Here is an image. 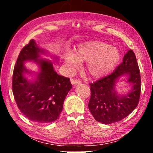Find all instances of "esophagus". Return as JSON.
<instances>
[{
  "label": "esophagus",
  "instance_id": "esophagus-1",
  "mask_svg": "<svg viewBox=\"0 0 153 153\" xmlns=\"http://www.w3.org/2000/svg\"><path fill=\"white\" fill-rule=\"evenodd\" d=\"M71 82L73 84L76 85V84H80V83H81V81H80L79 79H71Z\"/></svg>",
  "mask_w": 153,
  "mask_h": 153
}]
</instances>
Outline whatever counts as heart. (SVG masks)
I'll list each match as a JSON object with an SVG mask.
<instances>
[{
	"mask_svg": "<svg viewBox=\"0 0 153 153\" xmlns=\"http://www.w3.org/2000/svg\"><path fill=\"white\" fill-rule=\"evenodd\" d=\"M120 53L117 48L100 41H90L79 45L73 56L64 57L66 65L74 69L79 63L88 62L86 71L90 77H101L113 70L117 64Z\"/></svg>",
	"mask_w": 153,
	"mask_h": 153,
	"instance_id": "obj_1",
	"label": "heart"
}]
</instances>
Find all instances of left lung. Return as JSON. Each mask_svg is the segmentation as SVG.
<instances>
[{"label": "left lung", "mask_w": 153, "mask_h": 153, "mask_svg": "<svg viewBox=\"0 0 153 153\" xmlns=\"http://www.w3.org/2000/svg\"><path fill=\"white\" fill-rule=\"evenodd\" d=\"M128 76V82L133 85L127 95H119L115 84L120 76ZM88 108L98 122L111 124L122 120L135 109L140 96L141 78L136 57L132 50H129L123 61L112 74L91 83Z\"/></svg>", "instance_id": "1"}]
</instances>
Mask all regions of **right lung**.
Masks as SVG:
<instances>
[{
  "label": "right lung",
  "mask_w": 153,
  "mask_h": 153,
  "mask_svg": "<svg viewBox=\"0 0 153 153\" xmlns=\"http://www.w3.org/2000/svg\"><path fill=\"white\" fill-rule=\"evenodd\" d=\"M42 53L45 51L33 40L22 49L14 67L12 88L17 107L25 117L35 123H49L59 118L72 84L68 77L57 74L51 61L38 59ZM26 60H33L41 68L32 82L25 77L30 73L23 65Z\"/></svg>",
  "instance_id": "right-lung-1"
}]
</instances>
